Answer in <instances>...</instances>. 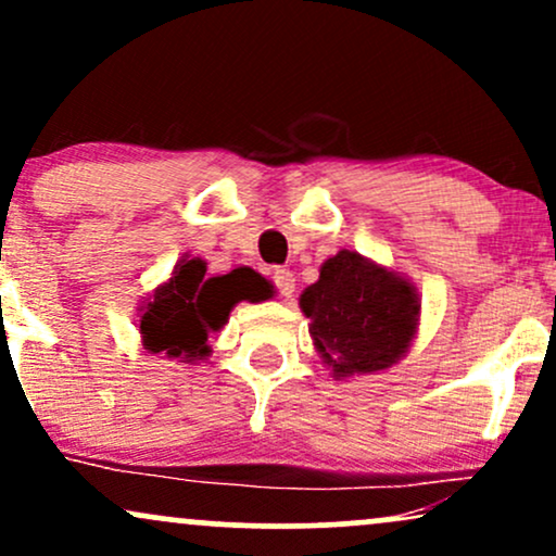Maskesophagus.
I'll use <instances>...</instances> for the list:
<instances>
[{"label": "esophagus", "mask_w": 556, "mask_h": 556, "mask_svg": "<svg viewBox=\"0 0 556 556\" xmlns=\"http://www.w3.org/2000/svg\"><path fill=\"white\" fill-rule=\"evenodd\" d=\"M271 279L285 298H292V292H295V274L290 269H274Z\"/></svg>", "instance_id": "34e87169"}]
</instances>
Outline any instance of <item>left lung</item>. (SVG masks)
Listing matches in <instances>:
<instances>
[{
  "instance_id": "8db88e82",
  "label": "left lung",
  "mask_w": 556,
  "mask_h": 556,
  "mask_svg": "<svg viewBox=\"0 0 556 556\" xmlns=\"http://www.w3.org/2000/svg\"><path fill=\"white\" fill-rule=\"evenodd\" d=\"M311 340L334 379L379 374L405 358L418 331L416 287L355 251L327 258L300 295Z\"/></svg>"
}]
</instances>
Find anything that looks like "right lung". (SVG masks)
<instances>
[{"label": "right lung", "instance_id": "obj_1", "mask_svg": "<svg viewBox=\"0 0 556 556\" xmlns=\"http://www.w3.org/2000/svg\"><path fill=\"white\" fill-rule=\"evenodd\" d=\"M266 282L253 269H232L206 277V261L182 256L172 277L140 305V340L149 353H164L172 361L195 363L206 358L208 334L227 324L229 311L240 300H258Z\"/></svg>", "mask_w": 556, "mask_h": 556}]
</instances>
